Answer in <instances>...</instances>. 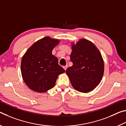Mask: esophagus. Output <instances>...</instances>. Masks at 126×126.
<instances>
[{"mask_svg":"<svg viewBox=\"0 0 126 126\" xmlns=\"http://www.w3.org/2000/svg\"><path fill=\"white\" fill-rule=\"evenodd\" d=\"M67 67H68V65H66L65 66H63V68H64V69L65 71H66V69H67Z\"/></svg>","mask_w":126,"mask_h":126,"instance_id":"esophagus-1","label":"esophagus"}]
</instances>
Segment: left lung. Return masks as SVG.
I'll return each instance as SVG.
<instances>
[{
  "mask_svg": "<svg viewBox=\"0 0 126 126\" xmlns=\"http://www.w3.org/2000/svg\"><path fill=\"white\" fill-rule=\"evenodd\" d=\"M70 55L72 67L66 73L72 86L78 92L88 93L93 91L102 80L104 73V61L101 53L92 42L80 39L71 43Z\"/></svg>",
  "mask_w": 126,
  "mask_h": 126,
  "instance_id": "left-lung-1",
  "label": "left lung"
}]
</instances>
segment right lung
Returning <instances> with one entry per match:
<instances>
[{
	"label": "right lung",
	"mask_w": 126,
	"mask_h": 126,
	"mask_svg": "<svg viewBox=\"0 0 126 126\" xmlns=\"http://www.w3.org/2000/svg\"><path fill=\"white\" fill-rule=\"evenodd\" d=\"M58 39L45 37L34 43L23 55L21 61L23 79L32 90L44 93L54 87L59 74L65 70L58 64V59L52 54L58 45Z\"/></svg>",
	"instance_id": "obj_1"
}]
</instances>
